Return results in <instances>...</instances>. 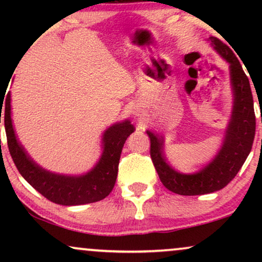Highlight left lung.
<instances>
[{
  "label": "left lung",
  "instance_id": "8db88e82",
  "mask_svg": "<svg viewBox=\"0 0 262 262\" xmlns=\"http://www.w3.org/2000/svg\"><path fill=\"white\" fill-rule=\"evenodd\" d=\"M209 40L221 57L229 63L234 105L222 146L214 159L203 169L182 174L173 169L163 156V141L154 132L150 138V156L163 186L181 195H199L224 188L248 157L255 136V113L249 80L231 49L216 37Z\"/></svg>",
  "mask_w": 262,
  "mask_h": 262
}]
</instances>
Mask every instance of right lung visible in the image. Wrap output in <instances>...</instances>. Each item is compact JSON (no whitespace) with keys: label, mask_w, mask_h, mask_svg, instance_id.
<instances>
[{"label":"right lung","mask_w":262,"mask_h":262,"mask_svg":"<svg viewBox=\"0 0 262 262\" xmlns=\"http://www.w3.org/2000/svg\"><path fill=\"white\" fill-rule=\"evenodd\" d=\"M3 100V98H2ZM5 114V127L7 143L10 156L19 173L32 187L59 205H82L102 200L110 194L116 184L120 154L124 143L135 131L134 125L128 120L117 123L103 132V151L99 162L91 171L78 177L51 173L38 166L17 141L10 117V93L7 94L5 103H1Z\"/></svg>","instance_id":"add662e5"}]
</instances>
